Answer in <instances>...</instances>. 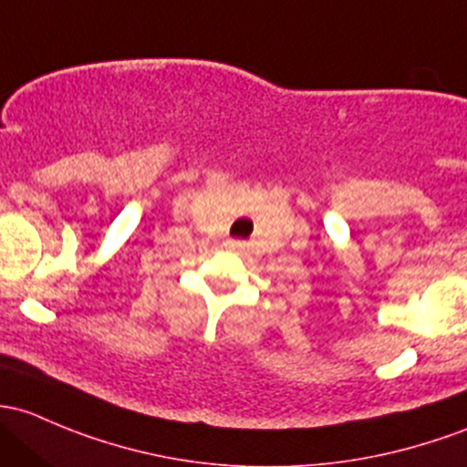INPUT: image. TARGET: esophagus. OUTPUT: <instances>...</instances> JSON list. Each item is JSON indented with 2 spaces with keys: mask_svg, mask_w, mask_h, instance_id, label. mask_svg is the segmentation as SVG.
I'll list each match as a JSON object with an SVG mask.
<instances>
[{
  "mask_svg": "<svg viewBox=\"0 0 467 467\" xmlns=\"http://www.w3.org/2000/svg\"><path fill=\"white\" fill-rule=\"evenodd\" d=\"M228 246H230V248H242L244 244H242V242H234V239H233V242H228Z\"/></svg>",
  "mask_w": 467,
  "mask_h": 467,
  "instance_id": "esophagus-1",
  "label": "esophagus"
}]
</instances>
